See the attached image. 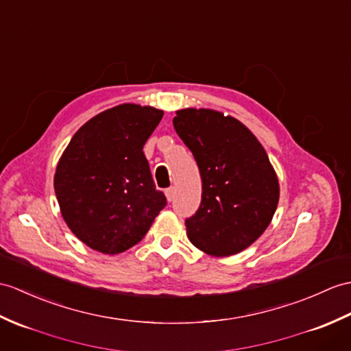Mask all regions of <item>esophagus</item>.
<instances>
[{
  "instance_id": "esophagus-1",
  "label": "esophagus",
  "mask_w": 351,
  "mask_h": 351,
  "mask_svg": "<svg viewBox=\"0 0 351 351\" xmlns=\"http://www.w3.org/2000/svg\"><path fill=\"white\" fill-rule=\"evenodd\" d=\"M165 193H166L167 200L172 202L175 199V195H176V189H175V186H170V189H167Z\"/></svg>"
}]
</instances>
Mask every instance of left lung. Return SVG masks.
Returning a JSON list of instances; mask_svg holds the SVG:
<instances>
[{
  "label": "left lung",
  "mask_w": 351,
  "mask_h": 351,
  "mask_svg": "<svg viewBox=\"0 0 351 351\" xmlns=\"http://www.w3.org/2000/svg\"><path fill=\"white\" fill-rule=\"evenodd\" d=\"M173 127L202 178L186 236L209 256L238 254L263 234L278 206V178L265 148L241 121L213 109L176 110Z\"/></svg>",
  "instance_id": "left-lung-1"
}]
</instances>
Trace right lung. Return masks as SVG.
Masks as SVG:
<instances>
[{"instance_id":"right-lung-1","label":"right lung","mask_w":351,"mask_h":351,"mask_svg":"<svg viewBox=\"0 0 351 351\" xmlns=\"http://www.w3.org/2000/svg\"><path fill=\"white\" fill-rule=\"evenodd\" d=\"M162 115L151 106H115L85 122L62 152L55 194L64 221L89 248L127 251L166 206L143 154Z\"/></svg>"}]
</instances>
